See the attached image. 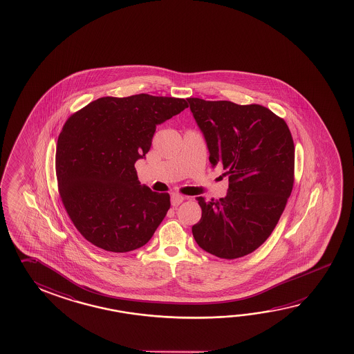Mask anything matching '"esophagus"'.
I'll return each instance as SVG.
<instances>
[{"instance_id":"esophagus-1","label":"esophagus","mask_w":354,"mask_h":354,"mask_svg":"<svg viewBox=\"0 0 354 354\" xmlns=\"http://www.w3.org/2000/svg\"><path fill=\"white\" fill-rule=\"evenodd\" d=\"M185 201V198L180 195V194H173L171 195V205L173 207H178V205H180L183 201Z\"/></svg>"}]
</instances>
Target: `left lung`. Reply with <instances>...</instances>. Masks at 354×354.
<instances>
[{
    "label": "left lung",
    "mask_w": 354,
    "mask_h": 354,
    "mask_svg": "<svg viewBox=\"0 0 354 354\" xmlns=\"http://www.w3.org/2000/svg\"><path fill=\"white\" fill-rule=\"evenodd\" d=\"M205 136L209 160L229 176L225 198L196 201L201 219L194 239L207 253L236 259L253 253L270 236L294 184V142L284 119L258 104L189 97Z\"/></svg>",
    "instance_id": "obj_1"
}]
</instances>
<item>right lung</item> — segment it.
<instances>
[{"label": "right lung", "instance_id": "obj_1", "mask_svg": "<svg viewBox=\"0 0 354 354\" xmlns=\"http://www.w3.org/2000/svg\"><path fill=\"white\" fill-rule=\"evenodd\" d=\"M187 106L185 99L147 93L106 96L67 119L56 147L57 187L87 241L127 253L151 239L170 195L140 185L135 162L150 150L156 125Z\"/></svg>", "mask_w": 354, "mask_h": 354}]
</instances>
